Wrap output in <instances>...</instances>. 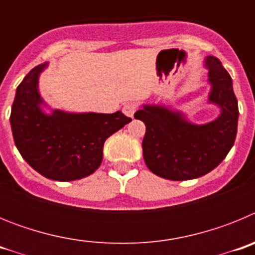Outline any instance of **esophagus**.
I'll list each match as a JSON object with an SVG mask.
<instances>
[{
	"instance_id": "obj_1",
	"label": "esophagus",
	"mask_w": 255,
	"mask_h": 255,
	"mask_svg": "<svg viewBox=\"0 0 255 255\" xmlns=\"http://www.w3.org/2000/svg\"><path fill=\"white\" fill-rule=\"evenodd\" d=\"M135 111H136V106H135L134 103H126V105L123 107L124 115L128 117H131V119L134 117Z\"/></svg>"
}]
</instances>
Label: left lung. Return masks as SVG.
Returning <instances> with one entry per match:
<instances>
[{
	"label": "left lung",
	"instance_id": "1",
	"mask_svg": "<svg viewBox=\"0 0 255 255\" xmlns=\"http://www.w3.org/2000/svg\"><path fill=\"white\" fill-rule=\"evenodd\" d=\"M204 66L211 84L208 102L221 110L217 119L197 125L182 112L159 105H143L135 112V119L145 124L144 161L157 176L172 181L197 179L217 167L233 148L239 119L233 79L215 56H207Z\"/></svg>",
	"mask_w": 255,
	"mask_h": 255
}]
</instances>
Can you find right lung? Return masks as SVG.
I'll return each instance as SVG.
<instances>
[{
	"label": "right lung",
	"instance_id": "1",
	"mask_svg": "<svg viewBox=\"0 0 255 255\" xmlns=\"http://www.w3.org/2000/svg\"><path fill=\"white\" fill-rule=\"evenodd\" d=\"M48 62L30 70L16 89L11 108V130L21 157L44 177L56 181L83 179L100 167L106 139L131 121L115 114L43 111L38 89Z\"/></svg>",
	"mask_w": 255,
	"mask_h": 255
}]
</instances>
